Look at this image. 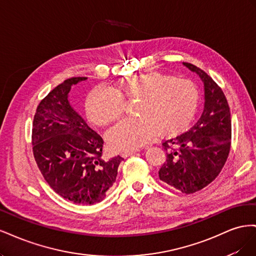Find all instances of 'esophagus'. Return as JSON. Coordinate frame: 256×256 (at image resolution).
I'll return each mask as SVG.
<instances>
[{
	"label": "esophagus",
	"mask_w": 256,
	"mask_h": 256,
	"mask_svg": "<svg viewBox=\"0 0 256 256\" xmlns=\"http://www.w3.org/2000/svg\"><path fill=\"white\" fill-rule=\"evenodd\" d=\"M140 152V150L138 148H136V150H126V152H124L122 154V157H128V156H131V154H136V152Z\"/></svg>",
	"instance_id": "esophagus-1"
}]
</instances>
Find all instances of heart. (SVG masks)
Returning a JSON list of instances; mask_svg holds the SVG:
<instances>
[{"mask_svg":"<svg viewBox=\"0 0 256 256\" xmlns=\"http://www.w3.org/2000/svg\"><path fill=\"white\" fill-rule=\"evenodd\" d=\"M115 90L95 88L88 97L86 112L92 122L108 126L125 114L122 99H138V118L122 122L109 134L112 146L120 150L138 148L152 141L157 132H180L194 118L200 102L198 88L192 81L158 72L129 76Z\"/></svg>","mask_w":256,"mask_h":256,"instance_id":"obj_1","label":"heart"}]
</instances>
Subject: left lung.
Wrapping results in <instances>:
<instances>
[{"label": "left lung", "mask_w": 256, "mask_h": 256, "mask_svg": "<svg viewBox=\"0 0 256 256\" xmlns=\"http://www.w3.org/2000/svg\"><path fill=\"white\" fill-rule=\"evenodd\" d=\"M182 64L204 84V110L189 130L162 143L166 160L159 170V178L190 194L210 184L226 164L230 150L232 120L226 97L219 85L200 68Z\"/></svg>", "instance_id": "obj_1"}]
</instances>
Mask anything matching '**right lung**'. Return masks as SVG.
Listing matches in <instances>:
<instances>
[{"label":"right lung","mask_w":256,"mask_h":256,"mask_svg":"<svg viewBox=\"0 0 256 256\" xmlns=\"http://www.w3.org/2000/svg\"><path fill=\"white\" fill-rule=\"evenodd\" d=\"M86 79H67L42 100L34 116L32 145L50 187L76 204L92 205L106 198L124 158L102 157V138L69 102L72 85Z\"/></svg>","instance_id":"right-lung-1"}]
</instances>
